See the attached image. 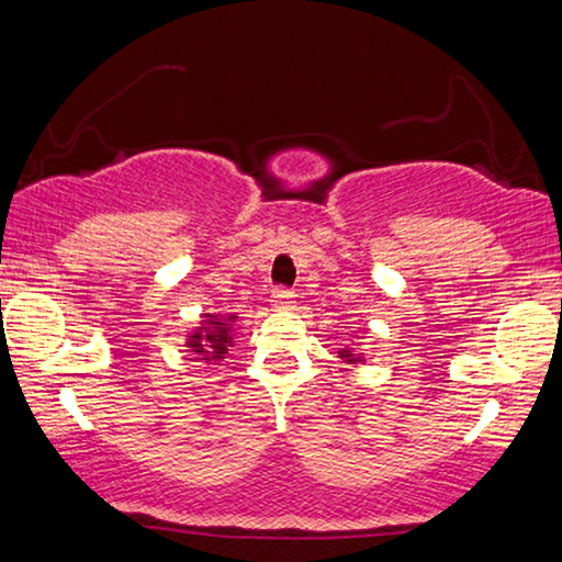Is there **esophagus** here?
<instances>
[{
    "label": "esophagus",
    "instance_id": "obj_1",
    "mask_svg": "<svg viewBox=\"0 0 562 562\" xmlns=\"http://www.w3.org/2000/svg\"><path fill=\"white\" fill-rule=\"evenodd\" d=\"M272 304L278 310H290L294 304V294L288 288H274L272 290Z\"/></svg>",
    "mask_w": 562,
    "mask_h": 562
}]
</instances>
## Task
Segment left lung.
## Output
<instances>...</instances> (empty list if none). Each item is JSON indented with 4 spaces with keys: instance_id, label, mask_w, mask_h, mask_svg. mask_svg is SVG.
Here are the masks:
<instances>
[{
    "instance_id": "left-lung-1",
    "label": "left lung",
    "mask_w": 562,
    "mask_h": 562,
    "mask_svg": "<svg viewBox=\"0 0 562 562\" xmlns=\"http://www.w3.org/2000/svg\"><path fill=\"white\" fill-rule=\"evenodd\" d=\"M339 357H341V359H347L349 364H357V361H359V357H357V355H351L349 349H341V351H339Z\"/></svg>"
}]
</instances>
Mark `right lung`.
<instances>
[{
    "label": "right lung",
    "instance_id": "add662e5",
    "mask_svg": "<svg viewBox=\"0 0 562 562\" xmlns=\"http://www.w3.org/2000/svg\"><path fill=\"white\" fill-rule=\"evenodd\" d=\"M233 322L235 317H215L207 319L201 331L190 335L188 347H193L198 359L221 361L227 355V347L233 345Z\"/></svg>",
    "mask_w": 562,
    "mask_h": 562
}]
</instances>
